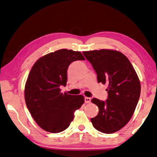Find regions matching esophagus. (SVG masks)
I'll use <instances>...</instances> for the list:
<instances>
[{"instance_id": "1", "label": "esophagus", "mask_w": 157, "mask_h": 157, "mask_svg": "<svg viewBox=\"0 0 157 157\" xmlns=\"http://www.w3.org/2000/svg\"><path fill=\"white\" fill-rule=\"evenodd\" d=\"M91 100V98H89V97H85V102L86 103H90Z\"/></svg>"}]
</instances>
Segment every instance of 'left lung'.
<instances>
[{"instance_id": "1", "label": "left lung", "mask_w": 157, "mask_h": 157, "mask_svg": "<svg viewBox=\"0 0 157 157\" xmlns=\"http://www.w3.org/2000/svg\"><path fill=\"white\" fill-rule=\"evenodd\" d=\"M82 53L92 65L98 82L108 84L105 101L91 100L98 106L99 112L91 122L98 131L113 133L123 128L133 115L140 96V81L128 59L122 52L102 49Z\"/></svg>"}]
</instances>
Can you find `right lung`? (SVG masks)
<instances>
[{
    "mask_svg": "<svg viewBox=\"0 0 157 157\" xmlns=\"http://www.w3.org/2000/svg\"><path fill=\"white\" fill-rule=\"evenodd\" d=\"M85 60L81 52L61 49L35 62L25 89V102L34 120L44 131L57 133L68 128L74 112L84 103V96L61 92L66 86L67 70L73 61Z\"/></svg>",
    "mask_w": 157,
    "mask_h": 157,
    "instance_id": "1",
    "label": "right lung"
}]
</instances>
